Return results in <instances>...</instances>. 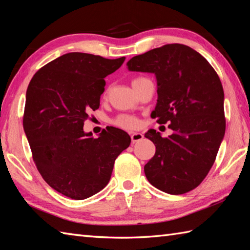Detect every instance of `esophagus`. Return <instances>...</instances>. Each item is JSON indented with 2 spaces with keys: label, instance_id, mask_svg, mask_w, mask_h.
I'll list each match as a JSON object with an SVG mask.
<instances>
[{
  "label": "esophagus",
  "instance_id": "34e87169",
  "mask_svg": "<svg viewBox=\"0 0 250 250\" xmlns=\"http://www.w3.org/2000/svg\"><path fill=\"white\" fill-rule=\"evenodd\" d=\"M144 139V135L140 132H134V133H131V141L132 143H136V142H140Z\"/></svg>",
  "mask_w": 250,
  "mask_h": 250
}]
</instances>
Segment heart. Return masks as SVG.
Returning <instances> with one entry per match:
<instances>
[{"instance_id":"heart-1","label":"heart","mask_w":250,"mask_h":250,"mask_svg":"<svg viewBox=\"0 0 250 250\" xmlns=\"http://www.w3.org/2000/svg\"><path fill=\"white\" fill-rule=\"evenodd\" d=\"M144 77H137L135 79H133V82L132 83H134L137 81H141ZM115 125L121 126V128H135L139 125V120H137L135 117H132V116H119L118 118H117L115 121Z\"/></svg>"}]
</instances>
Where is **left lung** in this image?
Returning <instances> with one entry per match:
<instances>
[{
	"label": "left lung",
	"instance_id": "obj_1",
	"mask_svg": "<svg viewBox=\"0 0 250 250\" xmlns=\"http://www.w3.org/2000/svg\"><path fill=\"white\" fill-rule=\"evenodd\" d=\"M129 71L152 73L158 100L151 117L173 133H145L156 153L144 167L153 187L183 194L198 187L213 167L226 132L224 88L203 56L182 44H167L135 56Z\"/></svg>",
	"mask_w": 250,
	"mask_h": 250
}]
</instances>
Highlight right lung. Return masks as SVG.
I'll use <instances>...</instances> for the list:
<instances>
[{"mask_svg": "<svg viewBox=\"0 0 250 250\" xmlns=\"http://www.w3.org/2000/svg\"><path fill=\"white\" fill-rule=\"evenodd\" d=\"M125 60L70 52L47 63L29 83L23 129L33 160L45 182L67 198L83 200L102 190L116 158L130 145L120 129L110 126L98 139L83 129L89 111L99 108L104 78Z\"/></svg>", "mask_w": 250, "mask_h": 250, "instance_id": "add662e5", "label": "right lung"}]
</instances>
